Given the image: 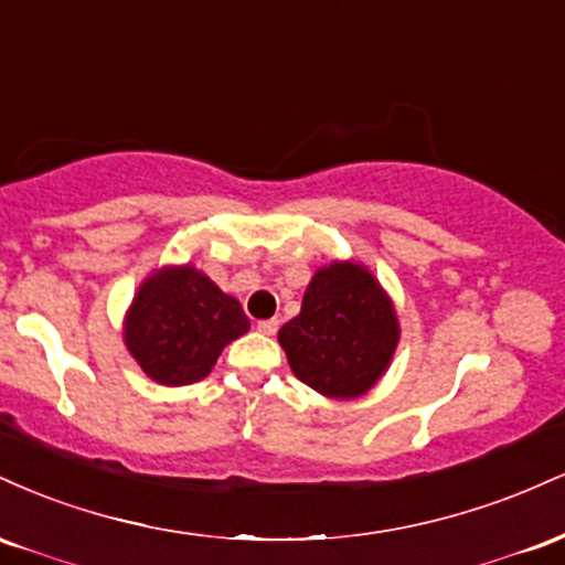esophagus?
Returning <instances> with one entry per match:
<instances>
[{
    "instance_id": "esophagus-1",
    "label": "esophagus",
    "mask_w": 565,
    "mask_h": 565,
    "mask_svg": "<svg viewBox=\"0 0 565 565\" xmlns=\"http://www.w3.org/2000/svg\"><path fill=\"white\" fill-rule=\"evenodd\" d=\"M257 329H260L263 334H276V329H278V319H265V321H257Z\"/></svg>"
}]
</instances>
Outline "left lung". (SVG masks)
Returning <instances> with one entry per match:
<instances>
[{
  "label": "left lung",
  "instance_id": "8db88e82",
  "mask_svg": "<svg viewBox=\"0 0 565 565\" xmlns=\"http://www.w3.org/2000/svg\"><path fill=\"white\" fill-rule=\"evenodd\" d=\"M278 342L297 380L329 398H355L391 364L398 321L369 270L334 263L313 276Z\"/></svg>",
  "mask_w": 565,
  "mask_h": 565
}]
</instances>
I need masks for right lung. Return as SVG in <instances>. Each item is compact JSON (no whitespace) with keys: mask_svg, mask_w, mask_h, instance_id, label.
<instances>
[{"mask_svg":"<svg viewBox=\"0 0 565 565\" xmlns=\"http://www.w3.org/2000/svg\"><path fill=\"white\" fill-rule=\"evenodd\" d=\"M249 329L242 305L191 265L142 284L127 316V348L159 385H191L215 366L220 350Z\"/></svg>","mask_w":565,"mask_h":565,"instance_id":"1","label":"right lung"}]
</instances>
